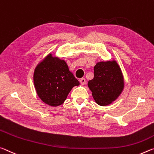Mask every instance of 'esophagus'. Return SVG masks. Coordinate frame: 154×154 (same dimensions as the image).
Returning <instances> with one entry per match:
<instances>
[{
    "label": "esophagus",
    "instance_id": "esophagus-1",
    "mask_svg": "<svg viewBox=\"0 0 154 154\" xmlns=\"http://www.w3.org/2000/svg\"><path fill=\"white\" fill-rule=\"evenodd\" d=\"M79 81H80V83L81 85H85L86 84V80H85V79H84V78H82V79H80V80H79Z\"/></svg>",
    "mask_w": 154,
    "mask_h": 154
}]
</instances>
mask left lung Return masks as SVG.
I'll use <instances>...</instances> for the list:
<instances>
[{
    "label": "left lung",
    "mask_w": 154,
    "mask_h": 154,
    "mask_svg": "<svg viewBox=\"0 0 154 154\" xmlns=\"http://www.w3.org/2000/svg\"><path fill=\"white\" fill-rule=\"evenodd\" d=\"M88 87L97 104H110L119 96L124 87L122 71L115 60L102 61L94 66V77Z\"/></svg>",
    "instance_id": "obj_1"
}]
</instances>
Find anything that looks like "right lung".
<instances>
[{"instance_id": "1", "label": "right lung", "mask_w": 154, "mask_h": 154, "mask_svg": "<svg viewBox=\"0 0 154 154\" xmlns=\"http://www.w3.org/2000/svg\"><path fill=\"white\" fill-rule=\"evenodd\" d=\"M33 80L40 99L52 106L62 104L72 88L80 85L65 60L51 54L37 65Z\"/></svg>"}]
</instances>
